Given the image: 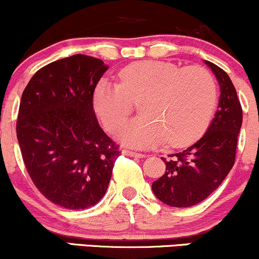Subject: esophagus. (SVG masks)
<instances>
[{"label":"esophagus","mask_w":259,"mask_h":259,"mask_svg":"<svg viewBox=\"0 0 259 259\" xmlns=\"http://www.w3.org/2000/svg\"><path fill=\"white\" fill-rule=\"evenodd\" d=\"M122 154L127 155V156H131V157H138V159H142V157H145L144 154L136 153V151H130V150H123Z\"/></svg>","instance_id":"obj_1"}]
</instances>
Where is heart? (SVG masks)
<instances>
[{
  "instance_id": "heart-1",
  "label": "heart",
  "mask_w": 259,
  "mask_h": 259,
  "mask_svg": "<svg viewBox=\"0 0 259 259\" xmlns=\"http://www.w3.org/2000/svg\"><path fill=\"white\" fill-rule=\"evenodd\" d=\"M120 83L102 80L93 93V105L106 130L115 132L139 103L141 116L117 132L122 144L148 149L168 143L185 147L207 128L217 86L201 66L179 68L172 63L139 62L120 71Z\"/></svg>"
}]
</instances>
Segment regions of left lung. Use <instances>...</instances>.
Returning <instances> with one entry per match:
<instances>
[{"label": "left lung", "instance_id": "left-lung-1", "mask_svg": "<svg viewBox=\"0 0 259 259\" xmlns=\"http://www.w3.org/2000/svg\"><path fill=\"white\" fill-rule=\"evenodd\" d=\"M221 88L218 110L207 132L183 151L161 157L163 176L155 181V196L172 207H190L213 193L234 166L242 109L232 80L215 64L205 60Z\"/></svg>", "mask_w": 259, "mask_h": 259}]
</instances>
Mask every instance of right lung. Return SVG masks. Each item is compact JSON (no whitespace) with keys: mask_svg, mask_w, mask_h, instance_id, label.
<instances>
[{"mask_svg":"<svg viewBox=\"0 0 259 259\" xmlns=\"http://www.w3.org/2000/svg\"><path fill=\"white\" fill-rule=\"evenodd\" d=\"M108 68L83 54L63 58L39 69L21 96L17 138L24 163L39 193L62 207L98 203L120 156L93 111Z\"/></svg>","mask_w":259,"mask_h":259,"instance_id":"add662e5","label":"right lung"}]
</instances>
